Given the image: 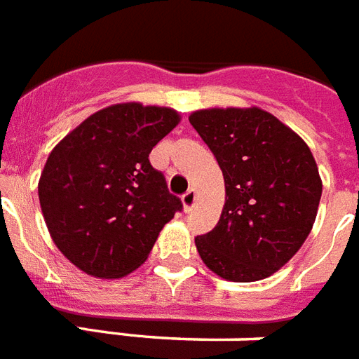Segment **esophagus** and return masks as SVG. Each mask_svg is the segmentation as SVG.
<instances>
[{
  "label": "esophagus",
  "instance_id": "obj_1",
  "mask_svg": "<svg viewBox=\"0 0 359 359\" xmlns=\"http://www.w3.org/2000/svg\"><path fill=\"white\" fill-rule=\"evenodd\" d=\"M182 203H183V211H191L193 205L196 203V193H194L193 189H189L187 193L182 196Z\"/></svg>",
  "mask_w": 359,
  "mask_h": 359
}]
</instances>
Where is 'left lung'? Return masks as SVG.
Masks as SVG:
<instances>
[{"label":"left lung","mask_w":359,"mask_h":359,"mask_svg":"<svg viewBox=\"0 0 359 359\" xmlns=\"http://www.w3.org/2000/svg\"><path fill=\"white\" fill-rule=\"evenodd\" d=\"M224 176L226 202L194 239L209 271L257 282L300 250L319 211L323 180L300 135L259 107H211L189 116Z\"/></svg>","instance_id":"left-lung-1"}]
</instances>
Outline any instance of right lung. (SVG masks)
<instances>
[{
  "mask_svg": "<svg viewBox=\"0 0 359 359\" xmlns=\"http://www.w3.org/2000/svg\"><path fill=\"white\" fill-rule=\"evenodd\" d=\"M180 120L170 107L114 103L51 150L39 180L40 209L55 246L79 271L102 280L130 274L182 211L148 159Z\"/></svg>",
  "mask_w": 359,
  "mask_h": 359,
  "instance_id": "1",
  "label": "right lung"
}]
</instances>
